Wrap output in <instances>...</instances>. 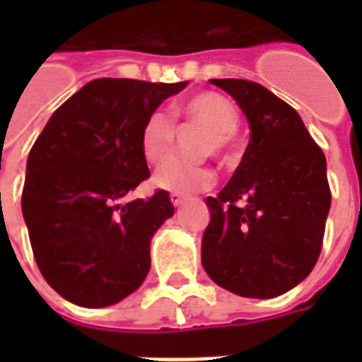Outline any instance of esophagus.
<instances>
[{
  "instance_id": "obj_1",
  "label": "esophagus",
  "mask_w": 362,
  "mask_h": 362,
  "mask_svg": "<svg viewBox=\"0 0 362 362\" xmlns=\"http://www.w3.org/2000/svg\"><path fill=\"white\" fill-rule=\"evenodd\" d=\"M184 199H186V197L182 196V194H170V202H173L174 207H180V205L184 204Z\"/></svg>"
}]
</instances>
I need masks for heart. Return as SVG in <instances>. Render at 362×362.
<instances>
[{
    "mask_svg": "<svg viewBox=\"0 0 362 362\" xmlns=\"http://www.w3.org/2000/svg\"><path fill=\"white\" fill-rule=\"evenodd\" d=\"M174 122H188L205 127L197 141V153L225 157L238 127V110L227 96L202 90L184 98L170 108ZM174 147V124L165 112H151L139 132V149L149 165H157ZM215 182V173L202 160L168 158L153 174V184L174 194H194L207 189Z\"/></svg>",
    "mask_w": 362,
    "mask_h": 362,
    "instance_id": "heart-1",
    "label": "heart"
}]
</instances>
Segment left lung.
Instances as JSON below:
<instances>
[{
  "mask_svg": "<svg viewBox=\"0 0 362 362\" xmlns=\"http://www.w3.org/2000/svg\"><path fill=\"white\" fill-rule=\"evenodd\" d=\"M250 124L233 178L207 197L202 264L217 285L250 298L287 293L322 252L332 192L326 157L293 106L246 79H211Z\"/></svg>",
  "mask_w": 362,
  "mask_h": 362,
  "instance_id": "obj_1",
  "label": "left lung"
}]
</instances>
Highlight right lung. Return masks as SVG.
Returning <instances> with one entry per match:
<instances>
[{"label":"right lung","instance_id":"add662e5","mask_svg":"<svg viewBox=\"0 0 362 362\" xmlns=\"http://www.w3.org/2000/svg\"><path fill=\"white\" fill-rule=\"evenodd\" d=\"M186 85L95 79L52 114L28 153L21 207L33 254L69 303L110 306L147 277L151 238L174 207L165 189L127 199L151 176L139 132Z\"/></svg>","mask_w":362,"mask_h":362}]
</instances>
